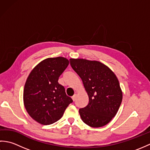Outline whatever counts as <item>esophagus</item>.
<instances>
[{
    "mask_svg": "<svg viewBox=\"0 0 150 150\" xmlns=\"http://www.w3.org/2000/svg\"><path fill=\"white\" fill-rule=\"evenodd\" d=\"M76 97H77V95H73V96L72 97V100H73V101H75V99H76Z\"/></svg>",
    "mask_w": 150,
    "mask_h": 150,
    "instance_id": "34e87169",
    "label": "esophagus"
}]
</instances>
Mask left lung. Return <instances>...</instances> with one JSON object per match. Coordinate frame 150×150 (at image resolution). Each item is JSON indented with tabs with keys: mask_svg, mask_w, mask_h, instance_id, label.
I'll use <instances>...</instances> for the list:
<instances>
[{
	"mask_svg": "<svg viewBox=\"0 0 150 150\" xmlns=\"http://www.w3.org/2000/svg\"><path fill=\"white\" fill-rule=\"evenodd\" d=\"M69 61L89 97L88 104L79 110L82 121L92 128L106 125L116 115L122 100L117 76L109 67L97 60L70 59Z\"/></svg>",
	"mask_w": 150,
	"mask_h": 150,
	"instance_id": "1",
	"label": "left lung"
}]
</instances>
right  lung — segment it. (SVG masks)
Masks as SVG:
<instances>
[{
	"instance_id": "add662e5",
	"label": "right lung",
	"mask_w": 150,
	"mask_h": 150,
	"mask_svg": "<svg viewBox=\"0 0 150 150\" xmlns=\"http://www.w3.org/2000/svg\"><path fill=\"white\" fill-rule=\"evenodd\" d=\"M69 64L65 57L42 60L31 70L24 85L23 101L28 113L42 125L59 120L73 100L58 80Z\"/></svg>"
}]
</instances>
